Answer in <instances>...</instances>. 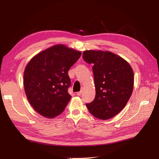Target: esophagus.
<instances>
[{
    "label": "esophagus",
    "mask_w": 159,
    "mask_h": 159,
    "mask_svg": "<svg viewBox=\"0 0 159 159\" xmlns=\"http://www.w3.org/2000/svg\"><path fill=\"white\" fill-rule=\"evenodd\" d=\"M83 93V90H81V91H80V92H77L76 93V95L77 96H81V94Z\"/></svg>",
    "instance_id": "1"
}]
</instances>
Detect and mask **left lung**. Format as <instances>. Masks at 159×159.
<instances>
[{
    "instance_id": "8db88e82",
    "label": "left lung",
    "mask_w": 159,
    "mask_h": 159,
    "mask_svg": "<svg viewBox=\"0 0 159 159\" xmlns=\"http://www.w3.org/2000/svg\"><path fill=\"white\" fill-rule=\"evenodd\" d=\"M83 58L92 64L96 87L93 102L86 104L100 120L111 119L126 106L133 90V70L126 61L109 51L85 50Z\"/></svg>"
}]
</instances>
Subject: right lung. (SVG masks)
<instances>
[{
	"label": "right lung",
	"instance_id": "obj_1",
	"mask_svg": "<svg viewBox=\"0 0 159 159\" xmlns=\"http://www.w3.org/2000/svg\"><path fill=\"white\" fill-rule=\"evenodd\" d=\"M81 52L59 44L50 47L30 61L24 73V87L29 102L42 116L61 113L71 99L70 68Z\"/></svg>",
	"mask_w": 159,
	"mask_h": 159
}]
</instances>
